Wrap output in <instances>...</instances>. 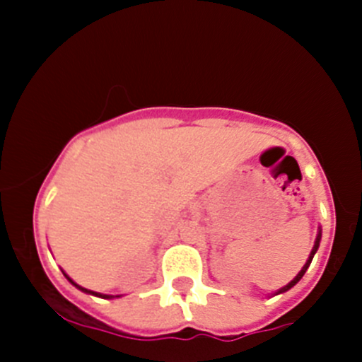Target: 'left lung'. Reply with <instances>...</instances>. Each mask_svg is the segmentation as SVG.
Returning <instances> with one entry per match:
<instances>
[{
    "mask_svg": "<svg viewBox=\"0 0 362 362\" xmlns=\"http://www.w3.org/2000/svg\"><path fill=\"white\" fill-rule=\"evenodd\" d=\"M319 242H320V233H319V236H317V240H315V245H313V249H312V252H310V257H308V261H306V264H305V266H303V269H301V272H299V273H298V275H296V279H294V280H291V282H289V284H287V286H286V287H282V289H280V291H279V293H286V291H289V289H291V287H294V286H296V284H298V282H299V280H301V279H303V275H305V272H306V269H308L310 262H312L313 255H315V252H317V249H319Z\"/></svg>",
    "mask_w": 362,
    "mask_h": 362,
    "instance_id": "8db88e82",
    "label": "left lung"
}]
</instances>
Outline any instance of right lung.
<instances>
[{
    "label": "right lung",
    "instance_id": "right-lung-1",
    "mask_svg": "<svg viewBox=\"0 0 362 362\" xmlns=\"http://www.w3.org/2000/svg\"><path fill=\"white\" fill-rule=\"evenodd\" d=\"M64 276H66V279L69 280V282L73 284V286L76 287V289H80V291H83V293H87V294H94V296H100V298H105V299H108V298H113V296H108V294H98V293H93V291H87V289H83V287H80V286H76L75 282H73L71 279H69V276L66 275V273H64Z\"/></svg>",
    "mask_w": 362,
    "mask_h": 362
}]
</instances>
